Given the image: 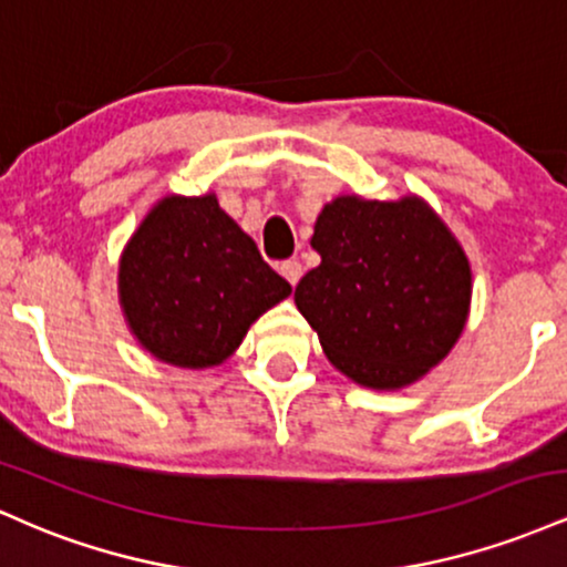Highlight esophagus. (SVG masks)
<instances>
[{
  "mask_svg": "<svg viewBox=\"0 0 567 567\" xmlns=\"http://www.w3.org/2000/svg\"><path fill=\"white\" fill-rule=\"evenodd\" d=\"M279 275L288 279L292 288H296L298 279H301V275H303V266L298 264V261H285L282 266H279Z\"/></svg>",
  "mask_w": 567,
  "mask_h": 567,
  "instance_id": "obj_1",
  "label": "esophagus"
}]
</instances>
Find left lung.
Segmentation results:
<instances>
[{
  "instance_id": "8db88e82",
  "label": "left lung",
  "mask_w": 567,
  "mask_h": 567,
  "mask_svg": "<svg viewBox=\"0 0 567 567\" xmlns=\"http://www.w3.org/2000/svg\"><path fill=\"white\" fill-rule=\"evenodd\" d=\"M320 266L296 306L324 357L365 389L394 392L440 365L472 306V266L445 220L415 194H341L317 216Z\"/></svg>"
}]
</instances>
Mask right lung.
I'll return each instance as SVG.
<instances>
[{"instance_id":"right-lung-1","label":"right lung","mask_w":567,"mask_h":567,"mask_svg":"<svg viewBox=\"0 0 567 567\" xmlns=\"http://www.w3.org/2000/svg\"><path fill=\"white\" fill-rule=\"evenodd\" d=\"M116 285L135 341L186 370L229 360L250 324L292 290L216 194L162 197L127 239Z\"/></svg>"}]
</instances>
